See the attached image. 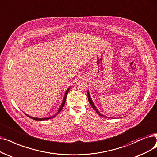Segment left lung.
Masks as SVG:
<instances>
[{
  "mask_svg": "<svg viewBox=\"0 0 157 157\" xmlns=\"http://www.w3.org/2000/svg\"><path fill=\"white\" fill-rule=\"evenodd\" d=\"M87 98H88V100H89V102L90 103V104H91V105L92 106V108L95 109V111L97 112V114H98L100 116H101V117H105V116H104V115H103L102 114H101L98 111V110L97 109V108L95 107V104H93V101H92V100H91V97H90V92H89V91H87ZM108 118H109V117H108Z\"/></svg>",
  "mask_w": 157,
  "mask_h": 157,
  "instance_id": "obj_1",
  "label": "left lung"
}]
</instances>
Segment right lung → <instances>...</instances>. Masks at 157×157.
<instances>
[{"instance_id": "obj_1", "label": "right lung", "mask_w": 157, "mask_h": 157, "mask_svg": "<svg viewBox=\"0 0 157 157\" xmlns=\"http://www.w3.org/2000/svg\"><path fill=\"white\" fill-rule=\"evenodd\" d=\"M70 87H69V88L66 90V93H65V95H64V99H63V101H62V104L60 105V108H59L58 111H57V113H55L54 115H53V116H52V117H46V118H37V117H31V116H29V115H27V114H26V113H25V114H26V115L28 117H29V118H32V119H33V120H35V121H46V120H48V119H50V118H53V117H56V116H57V115L60 112V111L62 109V108H63L64 105V104H65V102H66V97H67V93H68L69 91H70Z\"/></svg>"}]
</instances>
